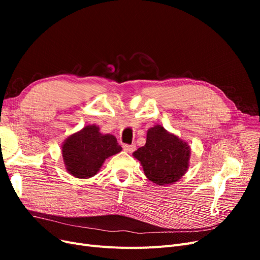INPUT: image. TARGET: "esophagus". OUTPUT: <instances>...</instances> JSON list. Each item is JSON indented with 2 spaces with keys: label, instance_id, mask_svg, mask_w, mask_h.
I'll list each match as a JSON object with an SVG mask.
<instances>
[{
  "label": "esophagus",
  "instance_id": "34e87169",
  "mask_svg": "<svg viewBox=\"0 0 260 260\" xmlns=\"http://www.w3.org/2000/svg\"><path fill=\"white\" fill-rule=\"evenodd\" d=\"M122 147H123L124 151L128 152V153L135 152V149H136V145L135 144H123Z\"/></svg>",
  "mask_w": 260,
  "mask_h": 260
}]
</instances>
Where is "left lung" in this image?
Here are the masks:
<instances>
[{"label": "left lung", "mask_w": 260, "mask_h": 260, "mask_svg": "<svg viewBox=\"0 0 260 260\" xmlns=\"http://www.w3.org/2000/svg\"><path fill=\"white\" fill-rule=\"evenodd\" d=\"M190 146L178 137L170 135L161 125L147 131L146 143L133 156L140 160L144 174L154 183H174L184 175L188 167Z\"/></svg>", "instance_id": "1"}]
</instances>
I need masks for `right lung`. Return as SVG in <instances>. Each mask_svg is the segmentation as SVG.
Returning a JSON list of instances; mask_svg holds the SVG:
<instances>
[{
	"label": "right lung",
	"mask_w": 260,
	"mask_h": 260,
	"mask_svg": "<svg viewBox=\"0 0 260 260\" xmlns=\"http://www.w3.org/2000/svg\"><path fill=\"white\" fill-rule=\"evenodd\" d=\"M120 151L121 146L114 136H103L96 125H86L65 141L62 157L70 174L88 179L96 175L107 157Z\"/></svg>",
	"instance_id": "add662e5"
}]
</instances>
